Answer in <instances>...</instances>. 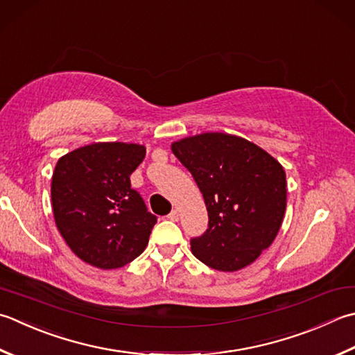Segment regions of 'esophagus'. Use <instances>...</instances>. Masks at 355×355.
Masks as SVG:
<instances>
[{"mask_svg": "<svg viewBox=\"0 0 355 355\" xmlns=\"http://www.w3.org/2000/svg\"><path fill=\"white\" fill-rule=\"evenodd\" d=\"M168 218H169L171 221H178V211H172V212L168 215Z\"/></svg>", "mask_w": 355, "mask_h": 355, "instance_id": "1", "label": "esophagus"}]
</instances>
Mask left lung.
<instances>
[{
	"instance_id": "obj_1",
	"label": "left lung",
	"mask_w": 355,
	"mask_h": 355,
	"mask_svg": "<svg viewBox=\"0 0 355 355\" xmlns=\"http://www.w3.org/2000/svg\"><path fill=\"white\" fill-rule=\"evenodd\" d=\"M203 193L209 223L191 240L206 266L234 272L259 259L280 231L286 173L266 150L241 137L206 132L172 143Z\"/></svg>"
}]
</instances>
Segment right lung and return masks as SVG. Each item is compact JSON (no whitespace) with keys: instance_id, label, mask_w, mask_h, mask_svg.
<instances>
[{"instance_id":"1","label":"right lung","mask_w":355,"mask_h":355,"mask_svg":"<svg viewBox=\"0 0 355 355\" xmlns=\"http://www.w3.org/2000/svg\"><path fill=\"white\" fill-rule=\"evenodd\" d=\"M146 155L134 143H94L62 155L52 175V209L72 252L100 269H116L140 255L157 217L130 187Z\"/></svg>"}]
</instances>
